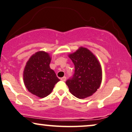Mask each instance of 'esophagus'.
<instances>
[{"instance_id":"esophagus-1","label":"esophagus","mask_w":132,"mask_h":132,"mask_svg":"<svg viewBox=\"0 0 132 132\" xmlns=\"http://www.w3.org/2000/svg\"><path fill=\"white\" fill-rule=\"evenodd\" d=\"M60 79H61V80H62V81H66V77H63L61 78Z\"/></svg>"}]
</instances>
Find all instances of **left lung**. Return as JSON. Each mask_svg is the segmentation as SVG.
I'll use <instances>...</instances> for the list:
<instances>
[{"label": "left lung", "mask_w": 132, "mask_h": 132, "mask_svg": "<svg viewBox=\"0 0 132 132\" xmlns=\"http://www.w3.org/2000/svg\"><path fill=\"white\" fill-rule=\"evenodd\" d=\"M68 56L75 66L72 77L66 81L70 92L78 99L93 95L102 82V73L99 61L89 50L83 47Z\"/></svg>", "instance_id": "left-lung-1"}]
</instances>
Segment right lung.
Wrapping results in <instances>:
<instances>
[{"mask_svg":"<svg viewBox=\"0 0 132 132\" xmlns=\"http://www.w3.org/2000/svg\"><path fill=\"white\" fill-rule=\"evenodd\" d=\"M51 58L48 53L39 51L26 63L23 77L24 85L29 92L43 98L50 94L60 81L54 70L50 68Z\"/></svg>","mask_w":132,"mask_h":132,"instance_id":"right-lung-1","label":"right lung"}]
</instances>
